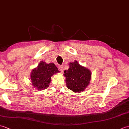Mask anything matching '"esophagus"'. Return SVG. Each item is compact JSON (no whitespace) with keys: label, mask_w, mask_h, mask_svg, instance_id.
<instances>
[{"label":"esophagus","mask_w":129,"mask_h":129,"mask_svg":"<svg viewBox=\"0 0 129 129\" xmlns=\"http://www.w3.org/2000/svg\"><path fill=\"white\" fill-rule=\"evenodd\" d=\"M58 68H59V69L60 70V72H61V73L63 72V71H64V67H63L62 65H59Z\"/></svg>","instance_id":"34e87169"}]
</instances>
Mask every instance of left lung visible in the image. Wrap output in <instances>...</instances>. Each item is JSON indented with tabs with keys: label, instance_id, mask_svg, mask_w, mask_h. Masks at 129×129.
Returning a JSON list of instances; mask_svg holds the SVG:
<instances>
[{
	"label": "left lung",
	"instance_id": "left-lung-1",
	"mask_svg": "<svg viewBox=\"0 0 129 129\" xmlns=\"http://www.w3.org/2000/svg\"><path fill=\"white\" fill-rule=\"evenodd\" d=\"M91 72L81 66L77 61L69 64V69L64 71L68 88L75 92L83 91L88 85L91 79Z\"/></svg>",
	"mask_w": 129,
	"mask_h": 129
}]
</instances>
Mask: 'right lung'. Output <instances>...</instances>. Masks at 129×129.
I'll use <instances>...</instances> for the list:
<instances>
[{"label":"right lung","mask_w":129,"mask_h":129,"mask_svg":"<svg viewBox=\"0 0 129 129\" xmlns=\"http://www.w3.org/2000/svg\"><path fill=\"white\" fill-rule=\"evenodd\" d=\"M59 72L53 63L46 64L41 61L37 68L31 73L32 85L39 90L47 89L51 81V76L54 74Z\"/></svg>","instance_id":"obj_1"}]
</instances>
